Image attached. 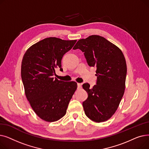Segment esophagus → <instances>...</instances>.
Instances as JSON below:
<instances>
[{"instance_id": "obj_1", "label": "esophagus", "mask_w": 149, "mask_h": 149, "mask_svg": "<svg viewBox=\"0 0 149 149\" xmlns=\"http://www.w3.org/2000/svg\"><path fill=\"white\" fill-rule=\"evenodd\" d=\"M81 83H77V86H78V88L80 89L81 88Z\"/></svg>"}]
</instances>
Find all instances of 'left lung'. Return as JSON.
I'll use <instances>...</instances> for the list:
<instances>
[{"instance_id": "1", "label": "left lung", "mask_w": 149, "mask_h": 149, "mask_svg": "<svg viewBox=\"0 0 149 149\" xmlns=\"http://www.w3.org/2000/svg\"><path fill=\"white\" fill-rule=\"evenodd\" d=\"M74 49L84 52L89 66L97 68V84L83 88L88 93L83 103L86 115L96 123L111 118L118 109L126 88V61L121 50L107 39L97 35L80 39Z\"/></svg>"}]
</instances>
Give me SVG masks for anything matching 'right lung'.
Instances as JSON below:
<instances>
[{"mask_svg": "<svg viewBox=\"0 0 149 149\" xmlns=\"http://www.w3.org/2000/svg\"><path fill=\"white\" fill-rule=\"evenodd\" d=\"M76 42L46 38L30 46L23 56L21 77L25 95L33 111L44 121L54 122L64 116L77 88L75 81L66 83L52 77L56 68L62 70L61 58Z\"/></svg>", "mask_w": 149, "mask_h": 149, "instance_id": "right-lung-1", "label": "right lung"}]
</instances>
